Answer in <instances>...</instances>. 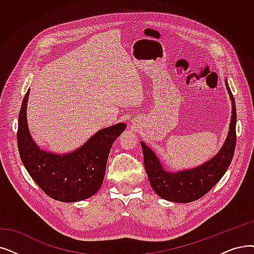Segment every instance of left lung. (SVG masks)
Masks as SVG:
<instances>
[{
  "instance_id": "left-lung-1",
  "label": "left lung",
  "mask_w": 254,
  "mask_h": 254,
  "mask_svg": "<svg viewBox=\"0 0 254 254\" xmlns=\"http://www.w3.org/2000/svg\"><path fill=\"white\" fill-rule=\"evenodd\" d=\"M226 88L233 104V115H231L228 136L224 145L212 160L191 170L176 173L167 172L162 167L156 154L144 143L141 142L143 162L149 183L154 192L164 199L183 203L199 199L220 181L229 167L236 148L237 112L235 98L231 94L227 82Z\"/></svg>"
}]
</instances>
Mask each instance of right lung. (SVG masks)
Returning a JSON list of instances; mask_svg holds the SVG:
<instances>
[{
  "label": "right lung",
  "instance_id": "obj_1",
  "mask_svg": "<svg viewBox=\"0 0 254 254\" xmlns=\"http://www.w3.org/2000/svg\"><path fill=\"white\" fill-rule=\"evenodd\" d=\"M27 91L18 114L17 146L20 160L48 196L62 202L80 201L94 195L104 181L110 149L124 123L98 130L85 144L70 153L59 156L41 150L32 140L27 125Z\"/></svg>",
  "mask_w": 254,
  "mask_h": 254
}]
</instances>
